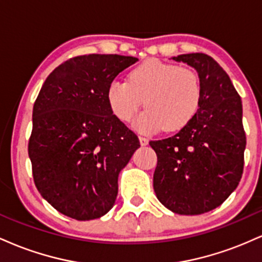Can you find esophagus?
I'll return each instance as SVG.
<instances>
[{
	"mask_svg": "<svg viewBox=\"0 0 262 262\" xmlns=\"http://www.w3.org/2000/svg\"><path fill=\"white\" fill-rule=\"evenodd\" d=\"M139 141H140L141 146H145V145H148V144H149V139H148V138H145V137H139Z\"/></svg>",
	"mask_w": 262,
	"mask_h": 262,
	"instance_id": "1",
	"label": "esophagus"
}]
</instances>
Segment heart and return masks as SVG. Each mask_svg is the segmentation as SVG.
<instances>
[{
    "instance_id": "b5f03b06",
    "label": "heart",
    "mask_w": 262,
    "mask_h": 262,
    "mask_svg": "<svg viewBox=\"0 0 262 262\" xmlns=\"http://www.w3.org/2000/svg\"><path fill=\"white\" fill-rule=\"evenodd\" d=\"M134 127L141 133L177 132L194 118L202 100V85L191 69L158 59L134 68L127 81L112 80L107 87V102L114 116L130 121L143 104Z\"/></svg>"
}]
</instances>
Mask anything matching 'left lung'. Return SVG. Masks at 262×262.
Returning <instances> with one entry per match:
<instances>
[{
    "label": "left lung",
    "mask_w": 262,
    "mask_h": 262,
    "mask_svg": "<svg viewBox=\"0 0 262 262\" xmlns=\"http://www.w3.org/2000/svg\"><path fill=\"white\" fill-rule=\"evenodd\" d=\"M172 59L196 69L202 100L194 118L179 133L149 143L158 156L154 191L173 213L202 214L221 206L242 179L246 145L242 98L207 54Z\"/></svg>",
    "instance_id": "8db88e82"
}]
</instances>
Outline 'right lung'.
<instances>
[{
	"instance_id": "right-lung-1",
	"label": "right lung",
	"mask_w": 262,
	"mask_h": 262,
	"mask_svg": "<svg viewBox=\"0 0 262 262\" xmlns=\"http://www.w3.org/2000/svg\"><path fill=\"white\" fill-rule=\"evenodd\" d=\"M137 61L117 54L75 56L41 86L28 154L39 193L64 215L91 221L114 206L119 172L140 143L111 111L107 87Z\"/></svg>"
}]
</instances>
